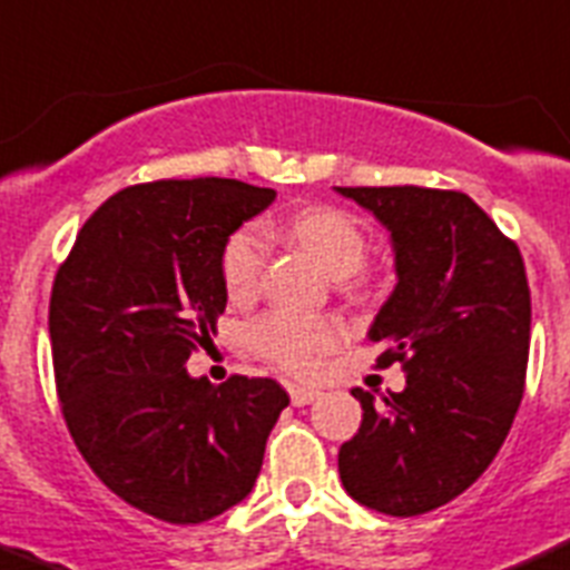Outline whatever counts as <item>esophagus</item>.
Instances as JSON below:
<instances>
[{"label":"esophagus","mask_w":570,"mask_h":570,"mask_svg":"<svg viewBox=\"0 0 570 570\" xmlns=\"http://www.w3.org/2000/svg\"><path fill=\"white\" fill-rule=\"evenodd\" d=\"M317 396H321V391H315V387H301V385L289 387V399H292V405H295V407L312 405Z\"/></svg>","instance_id":"34e87169"}]
</instances>
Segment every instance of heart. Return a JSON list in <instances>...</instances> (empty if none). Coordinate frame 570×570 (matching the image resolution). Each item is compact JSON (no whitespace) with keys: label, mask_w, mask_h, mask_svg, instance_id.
<instances>
[{"label":"heart","mask_w":570,"mask_h":570,"mask_svg":"<svg viewBox=\"0 0 570 570\" xmlns=\"http://www.w3.org/2000/svg\"><path fill=\"white\" fill-rule=\"evenodd\" d=\"M264 233L295 242L321 261L334 278H348L363 267L368 238L354 216L337 207H306L286 219L264 222ZM258 227L233 233L222 253V281L230 301L247 303L258 295L267 267V238ZM345 337V328L332 315H297V312H267L249 326V343L261 357L297 376H309L321 368Z\"/></svg>","instance_id":"1"}]
</instances>
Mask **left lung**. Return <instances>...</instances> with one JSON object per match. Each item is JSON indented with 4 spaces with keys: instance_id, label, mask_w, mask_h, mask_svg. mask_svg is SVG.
<instances>
[{
    "instance_id": "8db88e82",
    "label": "left lung",
    "mask_w": 570,
    "mask_h": 570,
    "mask_svg": "<svg viewBox=\"0 0 570 570\" xmlns=\"http://www.w3.org/2000/svg\"><path fill=\"white\" fill-rule=\"evenodd\" d=\"M391 233L396 286L371 323L380 368L405 391L363 405L340 446L345 492L391 518L433 512L470 489L507 441L525 385L531 295L523 255L461 190L337 188Z\"/></svg>"
}]
</instances>
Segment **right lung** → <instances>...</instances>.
Here are the masks:
<instances>
[{"label": "right lung", "instance_id": "right-lung-1", "mask_svg": "<svg viewBox=\"0 0 570 570\" xmlns=\"http://www.w3.org/2000/svg\"><path fill=\"white\" fill-rule=\"evenodd\" d=\"M273 188L159 179L117 190L56 273L50 343L69 435L95 475L165 523H205L253 492L284 387L185 368L227 306L225 244Z\"/></svg>", "mask_w": 570, "mask_h": 570}]
</instances>
